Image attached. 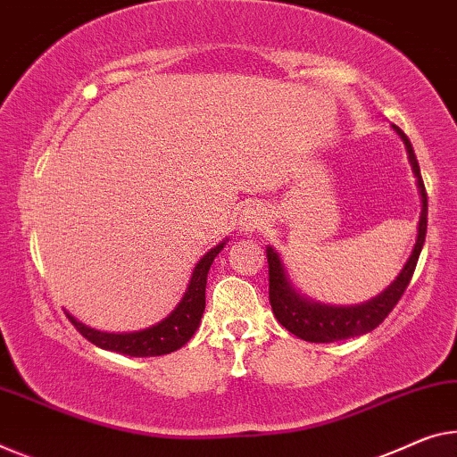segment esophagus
<instances>
[{
  "label": "esophagus",
  "instance_id": "obj_1",
  "mask_svg": "<svg viewBox=\"0 0 457 457\" xmlns=\"http://www.w3.org/2000/svg\"><path fill=\"white\" fill-rule=\"evenodd\" d=\"M265 222H268V212H265V208L259 204L247 206L241 212V216H238V228H241L245 235L255 233V230L262 228Z\"/></svg>",
  "mask_w": 457,
  "mask_h": 457
}]
</instances>
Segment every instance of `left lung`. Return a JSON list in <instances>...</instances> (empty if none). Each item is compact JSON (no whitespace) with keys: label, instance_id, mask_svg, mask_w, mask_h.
I'll use <instances>...</instances> for the list:
<instances>
[{"label":"left lung","instance_id":"1","mask_svg":"<svg viewBox=\"0 0 457 457\" xmlns=\"http://www.w3.org/2000/svg\"><path fill=\"white\" fill-rule=\"evenodd\" d=\"M392 129H395L396 135L403 138L406 155H409V163L417 178V187L420 195V216L415 247H412L404 268L400 270L395 282L386 287L382 294H378L376 298L361 302V304L355 306L322 304V302L311 300L304 296V294H300L296 290V286L292 284L290 276H287V270L282 257H279V253L273 249L271 245L265 247L270 263V302L273 314H276L279 325L286 327L292 335L300 337V339L311 343H333L374 331V328L388 317L392 308L396 306V302L403 296L406 286L411 282L412 271L417 268L420 249H423L427 235V192L409 137L395 124H392Z\"/></svg>","mask_w":457,"mask_h":457}]
</instances>
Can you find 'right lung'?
Returning a JSON list of instances; mask_svg holds the SVG:
<instances>
[{
	"instance_id": "obj_1",
	"label": "right lung",
	"mask_w": 457,
	"mask_h": 457,
	"mask_svg": "<svg viewBox=\"0 0 457 457\" xmlns=\"http://www.w3.org/2000/svg\"><path fill=\"white\" fill-rule=\"evenodd\" d=\"M227 243L228 238H224V241L210 249L206 255L195 263L192 278H189V284L186 287V294L178 302V306H175L163 320L157 322V325L135 333H106L87 327L86 322L77 320L69 312L67 317L73 322L77 331L86 337L87 341L102 349L116 351V353L130 357H155L178 351L192 339L195 331H198L202 314H204L206 308V278L210 265H212L214 257L219 255Z\"/></svg>"
}]
</instances>
